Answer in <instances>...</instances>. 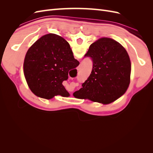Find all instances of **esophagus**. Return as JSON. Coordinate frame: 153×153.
Here are the masks:
<instances>
[{
	"mask_svg": "<svg viewBox=\"0 0 153 153\" xmlns=\"http://www.w3.org/2000/svg\"><path fill=\"white\" fill-rule=\"evenodd\" d=\"M77 69H78V70H80V66H78V68H77Z\"/></svg>",
	"mask_w": 153,
	"mask_h": 153,
	"instance_id": "1",
	"label": "esophagus"
}]
</instances>
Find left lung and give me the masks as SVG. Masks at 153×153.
<instances>
[{"instance_id": "obj_1", "label": "left lung", "mask_w": 153, "mask_h": 153, "mask_svg": "<svg viewBox=\"0 0 153 153\" xmlns=\"http://www.w3.org/2000/svg\"><path fill=\"white\" fill-rule=\"evenodd\" d=\"M86 57L92 60L90 76L82 87L73 93L78 99L109 104L122 96L130 82L131 65L123 46L110 38H101L92 43Z\"/></svg>"}]
</instances>
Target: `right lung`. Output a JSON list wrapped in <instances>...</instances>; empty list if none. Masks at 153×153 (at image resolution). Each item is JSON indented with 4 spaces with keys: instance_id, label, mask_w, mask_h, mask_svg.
Listing matches in <instances>:
<instances>
[{
    "instance_id": "obj_1",
    "label": "right lung",
    "mask_w": 153,
    "mask_h": 153,
    "mask_svg": "<svg viewBox=\"0 0 153 153\" xmlns=\"http://www.w3.org/2000/svg\"><path fill=\"white\" fill-rule=\"evenodd\" d=\"M79 64L65 39L48 34L41 37L27 52L24 73L30 91L39 98L68 97L62 82L68 78L69 71Z\"/></svg>"
}]
</instances>
